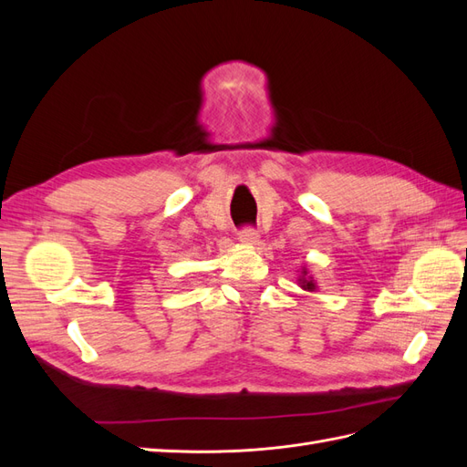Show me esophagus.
Masks as SVG:
<instances>
[{"instance_id":"34e87169","label":"esophagus","mask_w":467,"mask_h":467,"mask_svg":"<svg viewBox=\"0 0 467 467\" xmlns=\"http://www.w3.org/2000/svg\"><path fill=\"white\" fill-rule=\"evenodd\" d=\"M259 237V232L253 228V225H245V228L239 230V242H244L247 245H257Z\"/></svg>"}]
</instances>
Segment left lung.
Segmentation results:
<instances>
[{
    "label": "left lung",
    "instance_id": "obj_1",
    "mask_svg": "<svg viewBox=\"0 0 467 467\" xmlns=\"http://www.w3.org/2000/svg\"><path fill=\"white\" fill-rule=\"evenodd\" d=\"M304 275H306V271H304ZM302 286L307 288V290H314L316 288V285H314L312 280H302Z\"/></svg>",
    "mask_w": 467,
    "mask_h": 467
}]
</instances>
